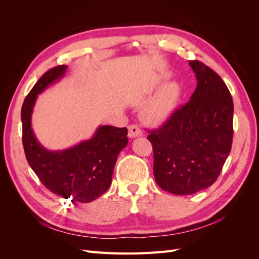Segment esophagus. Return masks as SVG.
Wrapping results in <instances>:
<instances>
[{
    "label": "esophagus",
    "mask_w": 259,
    "mask_h": 259,
    "mask_svg": "<svg viewBox=\"0 0 259 259\" xmlns=\"http://www.w3.org/2000/svg\"><path fill=\"white\" fill-rule=\"evenodd\" d=\"M143 132L140 130V127L138 125L134 124V125H131L128 127V136L131 138H135V137H139V136H143Z\"/></svg>",
    "instance_id": "34e87169"
}]
</instances>
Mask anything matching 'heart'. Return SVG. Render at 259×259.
I'll return each mask as SVG.
<instances>
[{
  "label": "heart",
  "mask_w": 259,
  "mask_h": 259,
  "mask_svg": "<svg viewBox=\"0 0 259 259\" xmlns=\"http://www.w3.org/2000/svg\"><path fill=\"white\" fill-rule=\"evenodd\" d=\"M179 98L180 86L177 82L164 84L145 105L143 109L144 119L152 125H161L167 122L176 110Z\"/></svg>",
  "instance_id": "b5f03b06"
}]
</instances>
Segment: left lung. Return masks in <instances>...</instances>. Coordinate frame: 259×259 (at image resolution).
<instances>
[{
	"label": "left lung",
	"instance_id": "obj_1",
	"mask_svg": "<svg viewBox=\"0 0 259 259\" xmlns=\"http://www.w3.org/2000/svg\"><path fill=\"white\" fill-rule=\"evenodd\" d=\"M189 65L198 81L190 100L148 136L156 184L178 195L193 194L216 182L233 137V101L227 85L201 61Z\"/></svg>",
	"mask_w": 259,
	"mask_h": 259
}]
</instances>
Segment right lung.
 Returning <instances> with one entry per match:
<instances>
[{
	"label": "right lung",
	"mask_w": 259,
	"mask_h": 259,
	"mask_svg": "<svg viewBox=\"0 0 259 259\" xmlns=\"http://www.w3.org/2000/svg\"><path fill=\"white\" fill-rule=\"evenodd\" d=\"M67 68L61 65L50 69L23 101L22 145L30 167L50 191L71 198L72 203H89L110 187L117 155L128 143L127 128L101 125L91 139L59 151L48 150L38 143L31 127L37 95L59 81Z\"/></svg>",
	"instance_id": "obj_1"
}]
</instances>
